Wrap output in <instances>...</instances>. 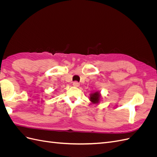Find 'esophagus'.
<instances>
[{
    "mask_svg": "<svg viewBox=\"0 0 157 157\" xmlns=\"http://www.w3.org/2000/svg\"><path fill=\"white\" fill-rule=\"evenodd\" d=\"M73 85L74 86H75V87H78V86H79V85H80V84H79L78 82L75 81V82H74L73 83Z\"/></svg>",
    "mask_w": 157,
    "mask_h": 157,
    "instance_id": "obj_1",
    "label": "esophagus"
}]
</instances>
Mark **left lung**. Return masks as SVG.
Returning a JSON list of instances; mask_svg holds the SVG:
<instances>
[{
	"instance_id": "left-lung-1",
	"label": "left lung",
	"mask_w": 157,
	"mask_h": 157,
	"mask_svg": "<svg viewBox=\"0 0 157 157\" xmlns=\"http://www.w3.org/2000/svg\"><path fill=\"white\" fill-rule=\"evenodd\" d=\"M101 94L99 92L96 91L90 94V101L93 104H98L100 102Z\"/></svg>"
}]
</instances>
